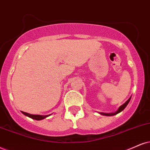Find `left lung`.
I'll list each match as a JSON object with an SVG mask.
<instances>
[{"instance_id":"1","label":"left lung","mask_w":150,"mask_h":150,"mask_svg":"<svg viewBox=\"0 0 150 150\" xmlns=\"http://www.w3.org/2000/svg\"><path fill=\"white\" fill-rule=\"evenodd\" d=\"M131 98H132V97L129 98L128 100H127V101H126V102L124 103V104L122 105L121 106H120V108L117 109V111H116V112H112V113H104V112H99V113H100L101 115H106V116H112V115H115L119 113V112H122V110H124V109L126 108V106H127V105H128L129 101H130Z\"/></svg>"}]
</instances>
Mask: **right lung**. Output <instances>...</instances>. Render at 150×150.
<instances>
[{"mask_svg": "<svg viewBox=\"0 0 150 150\" xmlns=\"http://www.w3.org/2000/svg\"><path fill=\"white\" fill-rule=\"evenodd\" d=\"M21 112L23 115H25L28 116V117L32 118V119L36 120H43V119H44V118L49 117V116L51 115H32V114H29V113H28V112H23V111H21Z\"/></svg>", "mask_w": 150, "mask_h": 150, "instance_id": "1", "label": "right lung"}]
</instances>
